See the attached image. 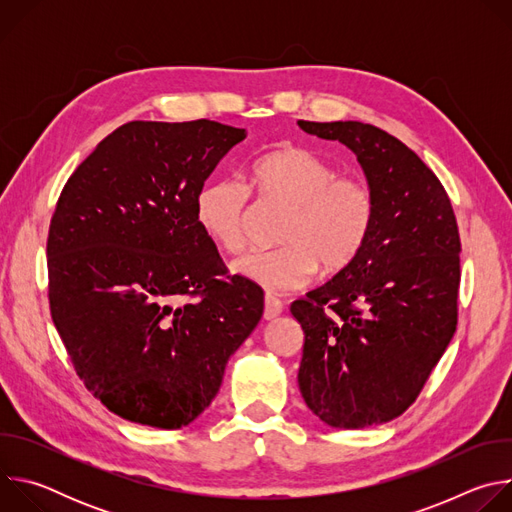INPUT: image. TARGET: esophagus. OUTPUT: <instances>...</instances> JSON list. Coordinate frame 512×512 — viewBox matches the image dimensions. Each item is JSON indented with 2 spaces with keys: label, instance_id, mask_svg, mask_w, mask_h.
I'll use <instances>...</instances> for the list:
<instances>
[{
  "label": "esophagus",
  "instance_id": "1",
  "mask_svg": "<svg viewBox=\"0 0 512 512\" xmlns=\"http://www.w3.org/2000/svg\"><path fill=\"white\" fill-rule=\"evenodd\" d=\"M281 312H283V304H281V300H277L275 296L267 294V296H265V310H263V318H265V320H275Z\"/></svg>",
  "mask_w": 512,
  "mask_h": 512
}]
</instances>
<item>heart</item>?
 Segmentation results:
<instances>
[{
  "instance_id": "b5f03b06",
  "label": "heart",
  "mask_w": 512,
  "mask_h": 512,
  "mask_svg": "<svg viewBox=\"0 0 512 512\" xmlns=\"http://www.w3.org/2000/svg\"><path fill=\"white\" fill-rule=\"evenodd\" d=\"M249 188L271 204L287 206L275 249L251 251L233 271L265 289L289 291L308 285L318 265L338 273L367 247L377 221V196L358 176L338 170L304 145H281L257 158ZM249 188L218 178L196 196V218L206 237L227 253L245 247Z\"/></svg>"
}]
</instances>
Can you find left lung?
<instances>
[{"label":"left lung","mask_w":512,"mask_h":512,"mask_svg":"<svg viewBox=\"0 0 512 512\" xmlns=\"http://www.w3.org/2000/svg\"><path fill=\"white\" fill-rule=\"evenodd\" d=\"M298 125L350 148L377 196L358 259L289 308L306 334L300 391L332 427L387 423L417 399L456 332V214L442 182L391 133L360 121Z\"/></svg>","instance_id":"1"}]
</instances>
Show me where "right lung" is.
Here are the masks:
<instances>
[{"instance_id":"obj_1","label":"right lung","mask_w":512,"mask_h":512,"mask_svg":"<svg viewBox=\"0 0 512 512\" xmlns=\"http://www.w3.org/2000/svg\"><path fill=\"white\" fill-rule=\"evenodd\" d=\"M245 129L129 121L64 184L50 221L52 322L85 387L115 415L194 421L263 316V289L229 275L196 196Z\"/></svg>"}]
</instances>
